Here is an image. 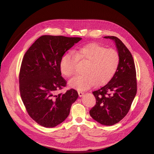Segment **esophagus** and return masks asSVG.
<instances>
[{
  "instance_id": "34e87169",
  "label": "esophagus",
  "mask_w": 154,
  "mask_h": 154,
  "mask_svg": "<svg viewBox=\"0 0 154 154\" xmlns=\"http://www.w3.org/2000/svg\"><path fill=\"white\" fill-rule=\"evenodd\" d=\"M78 94H79V97H82V96H83V94H84V93H83V92H82V91H78Z\"/></svg>"
}]
</instances>
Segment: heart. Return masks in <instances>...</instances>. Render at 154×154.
<instances>
[{"instance_id":"1","label":"heart","mask_w":154,"mask_h":154,"mask_svg":"<svg viewBox=\"0 0 154 154\" xmlns=\"http://www.w3.org/2000/svg\"><path fill=\"white\" fill-rule=\"evenodd\" d=\"M65 54L61 59L60 69L65 77H69L75 72L77 61L86 63L83 75H77L69 82L70 87L79 91L90 88L95 84L103 85L108 83L115 74L120 62L118 51L106 49L97 43L88 44Z\"/></svg>"}]
</instances>
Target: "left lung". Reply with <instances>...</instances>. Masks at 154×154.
Masks as SVG:
<instances>
[{"label": "left lung", "instance_id": "1", "mask_svg": "<svg viewBox=\"0 0 154 154\" xmlns=\"http://www.w3.org/2000/svg\"><path fill=\"white\" fill-rule=\"evenodd\" d=\"M113 39L120 56L118 68L109 82L93 94L96 105L90 109V116L99 123L113 125L127 114L137 91V74L134 58L124 44L117 37Z\"/></svg>", "mask_w": 154, "mask_h": 154}]
</instances>
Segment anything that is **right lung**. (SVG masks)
Here are the masks:
<instances>
[{
	"label": "right lung",
	"mask_w": 154,
	"mask_h": 154,
	"mask_svg": "<svg viewBox=\"0 0 154 154\" xmlns=\"http://www.w3.org/2000/svg\"><path fill=\"white\" fill-rule=\"evenodd\" d=\"M82 39L79 37L43 35L26 52L19 75L20 97L29 116L45 127H54L68 116L79 94L66 86L60 63L64 53Z\"/></svg>",
	"instance_id": "1"
}]
</instances>
